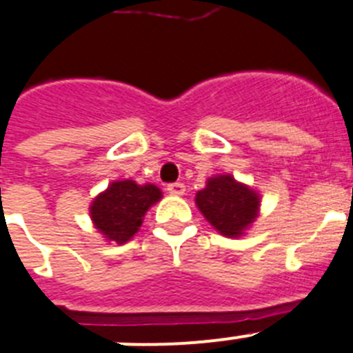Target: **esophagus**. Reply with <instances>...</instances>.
I'll use <instances>...</instances> for the list:
<instances>
[{"instance_id":"1","label":"esophagus","mask_w":353,"mask_h":353,"mask_svg":"<svg viewBox=\"0 0 353 353\" xmlns=\"http://www.w3.org/2000/svg\"><path fill=\"white\" fill-rule=\"evenodd\" d=\"M185 185L183 183H170V185L167 186V192L170 195H183L185 194Z\"/></svg>"}]
</instances>
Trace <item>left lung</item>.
Here are the masks:
<instances>
[{
  "label": "left lung",
  "instance_id": "left-lung-1",
  "mask_svg": "<svg viewBox=\"0 0 353 353\" xmlns=\"http://www.w3.org/2000/svg\"><path fill=\"white\" fill-rule=\"evenodd\" d=\"M195 204L220 234L238 238L257 219L259 194L223 174L208 179L206 188L195 195Z\"/></svg>",
  "mask_w": 353,
  "mask_h": 353
}]
</instances>
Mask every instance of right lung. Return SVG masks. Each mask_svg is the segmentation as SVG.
<instances>
[{"instance_id": "add662e5", "label": "right lung", "mask_w": 353, "mask_h": 353, "mask_svg": "<svg viewBox=\"0 0 353 353\" xmlns=\"http://www.w3.org/2000/svg\"><path fill=\"white\" fill-rule=\"evenodd\" d=\"M161 199L154 185H137L134 181H113L90 204V219L101 234L122 245L130 241L143 222L147 210Z\"/></svg>"}]
</instances>
